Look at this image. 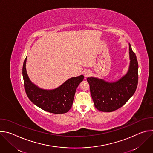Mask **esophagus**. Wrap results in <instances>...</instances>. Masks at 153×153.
Listing matches in <instances>:
<instances>
[{
	"label": "esophagus",
	"mask_w": 153,
	"mask_h": 153,
	"mask_svg": "<svg viewBox=\"0 0 153 153\" xmlns=\"http://www.w3.org/2000/svg\"><path fill=\"white\" fill-rule=\"evenodd\" d=\"M83 75L85 77H88L90 75V71L89 70H85V71H83Z\"/></svg>",
	"instance_id": "esophagus-1"
}]
</instances>
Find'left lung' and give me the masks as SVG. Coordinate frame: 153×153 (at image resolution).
Listing matches in <instances>:
<instances>
[{"instance_id":"obj_1","label":"left lung","mask_w":153,"mask_h":153,"mask_svg":"<svg viewBox=\"0 0 153 153\" xmlns=\"http://www.w3.org/2000/svg\"><path fill=\"white\" fill-rule=\"evenodd\" d=\"M130 63L127 73L114 82L88 77L94 106L103 112H112L124 105L134 94L138 84V62L129 43Z\"/></svg>"}]
</instances>
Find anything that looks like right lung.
<instances>
[{"instance_id":"obj_1","label":"right lung","mask_w":153,"mask_h":153,"mask_svg":"<svg viewBox=\"0 0 153 153\" xmlns=\"http://www.w3.org/2000/svg\"><path fill=\"white\" fill-rule=\"evenodd\" d=\"M26 57L22 74L26 94L30 100L43 110L54 114L67 113L72 106L75 93L84 76L80 75L65 82L58 88L47 90L39 88L30 80L26 70Z\"/></svg>"}]
</instances>
